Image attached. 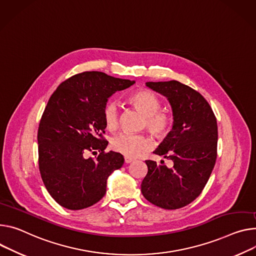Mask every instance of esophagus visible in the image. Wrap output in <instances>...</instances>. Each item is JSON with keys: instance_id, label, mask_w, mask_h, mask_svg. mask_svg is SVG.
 Wrapping results in <instances>:
<instances>
[{"instance_id": "esophagus-1", "label": "esophagus", "mask_w": 256, "mask_h": 256, "mask_svg": "<svg viewBox=\"0 0 256 256\" xmlns=\"http://www.w3.org/2000/svg\"><path fill=\"white\" fill-rule=\"evenodd\" d=\"M132 161H134L132 158H130V157H124V162H126V164H130V162H132Z\"/></svg>"}]
</instances>
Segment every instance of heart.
Wrapping results in <instances>:
<instances>
[{
    "instance_id": "heart-1",
    "label": "heart",
    "mask_w": 256,
    "mask_h": 256,
    "mask_svg": "<svg viewBox=\"0 0 256 256\" xmlns=\"http://www.w3.org/2000/svg\"><path fill=\"white\" fill-rule=\"evenodd\" d=\"M130 103L145 116L144 126L156 138H164L172 130V118L164 113H158L161 107L160 100L147 90H138L130 97ZM104 120L110 128L118 122V107L115 102H108L104 107ZM111 147L128 157H136L151 147L149 138L143 134H118L112 138Z\"/></svg>"
}]
</instances>
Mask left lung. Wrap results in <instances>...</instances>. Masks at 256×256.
Wrapping results in <instances>:
<instances>
[{
    "label": "left lung",
    "mask_w": 256,
    "mask_h": 256,
    "mask_svg": "<svg viewBox=\"0 0 256 256\" xmlns=\"http://www.w3.org/2000/svg\"><path fill=\"white\" fill-rule=\"evenodd\" d=\"M146 86L168 98L172 128L154 151L172 160H146L148 172L141 184L143 196L164 209H178L194 201L204 189L216 160L218 124L203 96L178 80L148 82Z\"/></svg>",
    "instance_id": "left-lung-1"
}]
</instances>
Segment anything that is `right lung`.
Returning <instances> with one entry per match:
<instances>
[{"mask_svg": "<svg viewBox=\"0 0 256 256\" xmlns=\"http://www.w3.org/2000/svg\"><path fill=\"white\" fill-rule=\"evenodd\" d=\"M134 80L86 72L66 80L48 101L38 130V168L52 198L61 206L78 210L94 205L105 193L108 176L120 170V153H105L104 107L118 90ZM98 150L96 160L86 150Z\"/></svg>", "mask_w": 256, "mask_h": 256, "instance_id": "1", "label": "right lung"}]
</instances>
